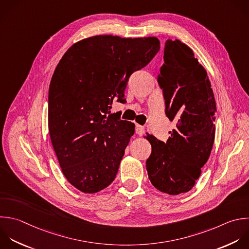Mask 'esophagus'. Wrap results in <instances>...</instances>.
<instances>
[{
  "instance_id": "34e87169",
  "label": "esophagus",
  "mask_w": 249,
  "mask_h": 249,
  "mask_svg": "<svg viewBox=\"0 0 249 249\" xmlns=\"http://www.w3.org/2000/svg\"><path fill=\"white\" fill-rule=\"evenodd\" d=\"M135 132H136V134H138V135H143L144 133H145V127L144 126H142V125H139V124H136V126H135Z\"/></svg>"
}]
</instances>
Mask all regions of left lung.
I'll return each instance as SVG.
<instances>
[{
	"label": "left lung",
	"mask_w": 249,
	"mask_h": 249,
	"mask_svg": "<svg viewBox=\"0 0 249 249\" xmlns=\"http://www.w3.org/2000/svg\"><path fill=\"white\" fill-rule=\"evenodd\" d=\"M163 61L157 81L162 90L165 115L176 127L169 131L166 142L147 134L152 153L146 167L155 188L179 195L194 187L210 156L216 104L207 73L188 46L167 40Z\"/></svg>",
	"instance_id": "1"
}]
</instances>
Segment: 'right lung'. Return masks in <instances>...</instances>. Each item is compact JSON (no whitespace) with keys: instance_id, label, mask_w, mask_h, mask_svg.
I'll list each match as a JSON object with an SVG mask.
<instances>
[{"instance_id":"right-lung-1","label":"right lung","mask_w":249,"mask_h":249,"mask_svg":"<svg viewBox=\"0 0 249 249\" xmlns=\"http://www.w3.org/2000/svg\"><path fill=\"white\" fill-rule=\"evenodd\" d=\"M159 51L156 37L100 35L60 59L49 89V131L62 172L78 190L97 193L116 178L135 125L111 114L112 103H124L129 77Z\"/></svg>"}]
</instances>
